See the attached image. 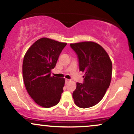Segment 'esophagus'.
Wrapping results in <instances>:
<instances>
[{
	"instance_id": "obj_1",
	"label": "esophagus",
	"mask_w": 134,
	"mask_h": 134,
	"mask_svg": "<svg viewBox=\"0 0 134 134\" xmlns=\"http://www.w3.org/2000/svg\"><path fill=\"white\" fill-rule=\"evenodd\" d=\"M70 80L69 79H65V84H68V83L70 82Z\"/></svg>"
}]
</instances>
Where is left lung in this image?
<instances>
[{"instance_id": "1", "label": "left lung", "mask_w": 134, "mask_h": 134, "mask_svg": "<svg viewBox=\"0 0 134 134\" xmlns=\"http://www.w3.org/2000/svg\"><path fill=\"white\" fill-rule=\"evenodd\" d=\"M77 55L79 70L84 72L83 83L77 82L72 93L75 104L81 108L96 105L110 86L112 63L101 46L92 41L70 44Z\"/></svg>"}]
</instances>
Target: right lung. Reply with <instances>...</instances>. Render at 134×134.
I'll list each match as a JSON object with an SVG mask.
<instances>
[{
  "mask_svg": "<svg viewBox=\"0 0 134 134\" xmlns=\"http://www.w3.org/2000/svg\"><path fill=\"white\" fill-rule=\"evenodd\" d=\"M67 43L47 38L35 41L27 50L23 64L24 85L38 104L50 108L58 103L64 91V78L51 76L59 55Z\"/></svg>",
  "mask_w": 134,
  "mask_h": 134,
  "instance_id": "obj_1",
  "label": "right lung"
}]
</instances>
